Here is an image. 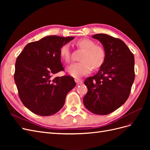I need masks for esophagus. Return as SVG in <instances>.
<instances>
[{
	"mask_svg": "<svg viewBox=\"0 0 150 150\" xmlns=\"http://www.w3.org/2000/svg\"><path fill=\"white\" fill-rule=\"evenodd\" d=\"M75 81L77 84V85H79V84H81L83 83V81L79 79H75Z\"/></svg>",
	"mask_w": 150,
	"mask_h": 150,
	"instance_id": "esophagus-1",
	"label": "esophagus"
}]
</instances>
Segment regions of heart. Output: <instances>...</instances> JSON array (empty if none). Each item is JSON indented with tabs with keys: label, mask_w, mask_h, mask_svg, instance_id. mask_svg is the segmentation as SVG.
Here are the masks:
<instances>
[{
	"label": "heart",
	"mask_w": 150,
	"mask_h": 150,
	"mask_svg": "<svg viewBox=\"0 0 150 150\" xmlns=\"http://www.w3.org/2000/svg\"><path fill=\"white\" fill-rule=\"evenodd\" d=\"M77 46L84 50L81 56V62H76L67 69L69 74L74 78L88 74L94 69H99L104 63L106 57L105 49L101 45L96 44L94 40L83 38L77 42ZM60 56L64 62L71 61V52L69 44H65L60 48Z\"/></svg>",
	"instance_id": "heart-1"
}]
</instances>
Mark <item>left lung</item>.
<instances>
[{
    "instance_id": "obj_1",
    "label": "left lung",
    "mask_w": 150,
    "mask_h": 150,
    "mask_svg": "<svg viewBox=\"0 0 150 150\" xmlns=\"http://www.w3.org/2000/svg\"><path fill=\"white\" fill-rule=\"evenodd\" d=\"M93 38L103 44L106 57L98 73L85 79L88 93L83 103L94 114L106 115L128 99L135 78L134 58L120 39L105 34H98Z\"/></svg>"
}]
</instances>
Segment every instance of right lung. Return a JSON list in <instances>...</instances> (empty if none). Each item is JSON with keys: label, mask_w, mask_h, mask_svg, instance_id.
Masks as SVG:
<instances>
[{"label": "right lung", "mask_w": 150, "mask_h": 150, "mask_svg": "<svg viewBox=\"0 0 150 150\" xmlns=\"http://www.w3.org/2000/svg\"><path fill=\"white\" fill-rule=\"evenodd\" d=\"M74 39L46 36L27 44L15 65L14 81L22 103L39 116L56 114L64 106L66 95L76 86L71 76L54 77L64 69L60 48Z\"/></svg>", "instance_id": "1"}]
</instances>
